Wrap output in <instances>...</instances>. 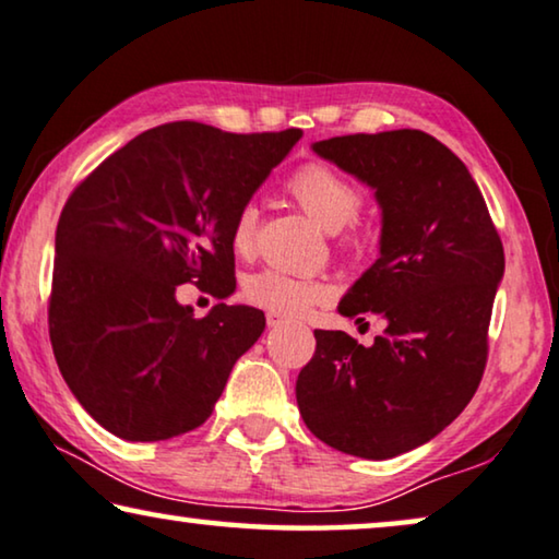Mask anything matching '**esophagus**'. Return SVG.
Wrapping results in <instances>:
<instances>
[{
  "mask_svg": "<svg viewBox=\"0 0 559 559\" xmlns=\"http://www.w3.org/2000/svg\"><path fill=\"white\" fill-rule=\"evenodd\" d=\"M266 325H270V328H282V325H285V320L277 318V314H266Z\"/></svg>",
  "mask_w": 559,
  "mask_h": 559,
  "instance_id": "34e87169",
  "label": "esophagus"
}]
</instances>
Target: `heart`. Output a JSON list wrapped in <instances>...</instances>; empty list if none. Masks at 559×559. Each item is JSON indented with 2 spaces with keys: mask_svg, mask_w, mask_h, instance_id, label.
I'll return each instance as SVG.
<instances>
[{
  "mask_svg": "<svg viewBox=\"0 0 559 559\" xmlns=\"http://www.w3.org/2000/svg\"><path fill=\"white\" fill-rule=\"evenodd\" d=\"M287 191L330 234L345 229L347 224L358 219L362 206L358 186L347 181L335 168L322 164H307L295 171L287 181ZM257 219H260V212L254 204H245L234 216L231 245L239 254L252 252ZM245 297L266 314L297 320L312 305L325 302L330 287L320 280L295 277V274L280 270H262L247 280Z\"/></svg>",
  "mask_w": 559,
  "mask_h": 559,
  "instance_id": "heart-1",
  "label": "heart"
}]
</instances>
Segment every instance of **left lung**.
<instances>
[{"label":"left lung","instance_id":"8db88e82","mask_svg":"<svg viewBox=\"0 0 559 559\" xmlns=\"http://www.w3.org/2000/svg\"><path fill=\"white\" fill-rule=\"evenodd\" d=\"M312 151L376 191L378 260L337 312H376L385 330L370 347L343 330H314L297 406L328 447L393 459L439 436L479 388L504 249L479 186L433 135H337Z\"/></svg>","mask_w":559,"mask_h":559}]
</instances>
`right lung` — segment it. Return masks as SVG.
I'll return each instance as SVG.
<instances>
[{"mask_svg": "<svg viewBox=\"0 0 559 559\" xmlns=\"http://www.w3.org/2000/svg\"><path fill=\"white\" fill-rule=\"evenodd\" d=\"M299 139L179 120L135 135L72 191L55 231L50 340L105 431L166 441L212 416L264 312L219 302L193 318L176 287L234 293V216Z\"/></svg>", "mask_w": 559, "mask_h": 559, "instance_id": "add662e5", "label": "right lung"}]
</instances>
